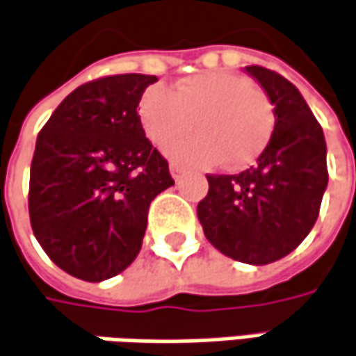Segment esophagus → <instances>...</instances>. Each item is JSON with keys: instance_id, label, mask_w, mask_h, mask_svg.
<instances>
[{"instance_id": "34e87169", "label": "esophagus", "mask_w": 356, "mask_h": 356, "mask_svg": "<svg viewBox=\"0 0 356 356\" xmlns=\"http://www.w3.org/2000/svg\"><path fill=\"white\" fill-rule=\"evenodd\" d=\"M169 171H171V177L179 179L181 175H183L185 167H183V165H179V163H171V165H169Z\"/></svg>"}]
</instances>
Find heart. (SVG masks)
<instances>
[{"instance_id":"1","label":"heart","mask_w":356,"mask_h":356,"mask_svg":"<svg viewBox=\"0 0 356 356\" xmlns=\"http://www.w3.org/2000/svg\"><path fill=\"white\" fill-rule=\"evenodd\" d=\"M139 117L155 145L181 163L245 167L267 147L275 115L267 95L247 77L205 71L181 79L175 91L151 86L139 99ZM195 124L199 134L177 140ZM176 141L173 142L172 139Z\"/></svg>"}]
</instances>
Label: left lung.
<instances>
[{
    "label": "left lung",
    "mask_w": 356,
    "mask_h": 356,
    "mask_svg": "<svg viewBox=\"0 0 356 356\" xmlns=\"http://www.w3.org/2000/svg\"><path fill=\"white\" fill-rule=\"evenodd\" d=\"M245 71L265 89L275 127L257 165L239 175H207L197 217L209 243L247 265H269L295 251L317 221L329 183L327 143L301 91L275 71Z\"/></svg>",
    "instance_id": "left-lung-1"
}]
</instances>
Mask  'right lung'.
Segmentation results:
<instances>
[{"instance_id": "obj_1", "label": "right lung", "mask_w": 356, "mask_h": 356, "mask_svg": "<svg viewBox=\"0 0 356 356\" xmlns=\"http://www.w3.org/2000/svg\"><path fill=\"white\" fill-rule=\"evenodd\" d=\"M155 75L101 77L71 91L38 135L29 177L33 235L59 269L101 283L141 251L151 201L171 187L137 105Z\"/></svg>"}]
</instances>
